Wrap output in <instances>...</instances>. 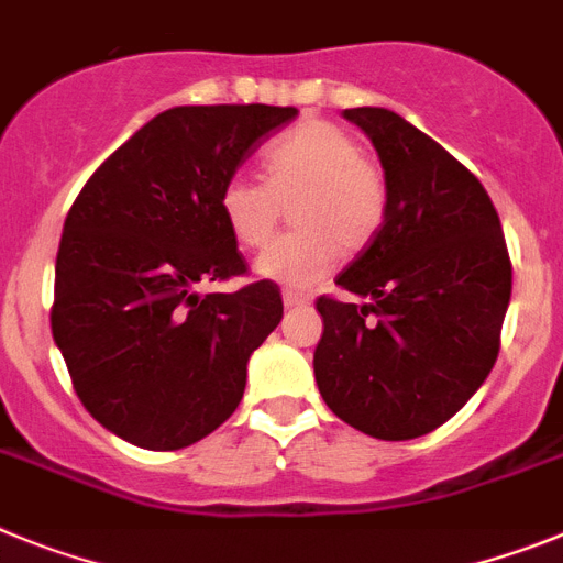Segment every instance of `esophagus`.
<instances>
[{"mask_svg": "<svg viewBox=\"0 0 563 563\" xmlns=\"http://www.w3.org/2000/svg\"><path fill=\"white\" fill-rule=\"evenodd\" d=\"M283 302H286V309H300V306H309L311 297L302 295V291H291V288H286V291H283Z\"/></svg>", "mask_w": 563, "mask_h": 563, "instance_id": "obj_1", "label": "esophagus"}]
</instances>
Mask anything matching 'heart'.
I'll return each mask as SVG.
<instances>
[{
    "label": "heart",
    "mask_w": 563,
    "mask_h": 563,
    "mask_svg": "<svg viewBox=\"0 0 563 563\" xmlns=\"http://www.w3.org/2000/svg\"><path fill=\"white\" fill-rule=\"evenodd\" d=\"M261 180L232 175L218 192V212L234 243L263 249L291 203L283 234L257 257L254 272L286 288H309L329 275L340 252H365L390 212L388 175L342 126L309 119L268 144Z\"/></svg>",
    "instance_id": "1"
}]
</instances>
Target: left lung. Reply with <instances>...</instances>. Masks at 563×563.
I'll return each mask as SVG.
<instances>
[{
    "mask_svg": "<svg viewBox=\"0 0 563 563\" xmlns=\"http://www.w3.org/2000/svg\"><path fill=\"white\" fill-rule=\"evenodd\" d=\"M376 146L390 212L336 286L322 295L314 376L331 410L374 439L437 430L482 388L501 345L512 263L476 175L413 124L383 110L342 112Z\"/></svg>",
    "mask_w": 563,
    "mask_h": 563,
    "instance_id": "8db88e82",
    "label": "left lung"
}]
</instances>
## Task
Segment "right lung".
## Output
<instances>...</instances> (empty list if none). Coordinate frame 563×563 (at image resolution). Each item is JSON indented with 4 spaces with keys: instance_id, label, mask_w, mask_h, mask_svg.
<instances>
[{
    "instance_id": "obj_1",
    "label": "right lung",
    "mask_w": 563,
    "mask_h": 563,
    "mask_svg": "<svg viewBox=\"0 0 563 563\" xmlns=\"http://www.w3.org/2000/svg\"><path fill=\"white\" fill-rule=\"evenodd\" d=\"M295 107H173L90 175L56 254L51 329L78 399L115 437L178 451L241 405L252 351L283 320L277 283L249 275L229 234L223 180Z\"/></svg>"
}]
</instances>
